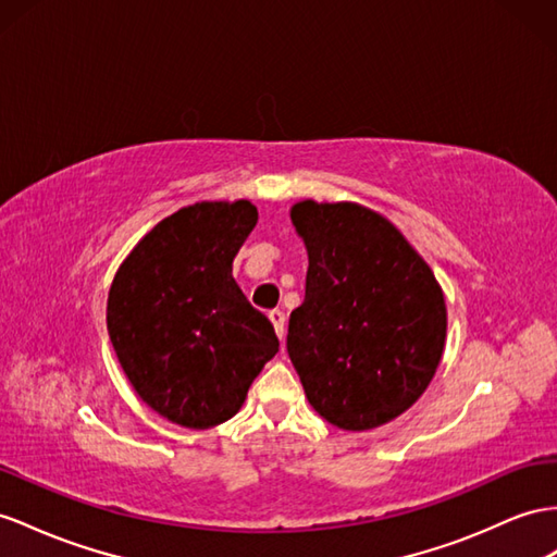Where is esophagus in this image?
<instances>
[{"label":"esophagus","mask_w":557,"mask_h":557,"mask_svg":"<svg viewBox=\"0 0 557 557\" xmlns=\"http://www.w3.org/2000/svg\"><path fill=\"white\" fill-rule=\"evenodd\" d=\"M268 318H270V322H273L275 334H277L280 341H282V338H284V326H287V318H284V312H282V310H270Z\"/></svg>","instance_id":"obj_1"}]
</instances>
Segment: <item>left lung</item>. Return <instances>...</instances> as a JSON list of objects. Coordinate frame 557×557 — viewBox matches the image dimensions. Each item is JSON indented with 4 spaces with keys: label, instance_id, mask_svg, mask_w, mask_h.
Returning a JSON list of instances; mask_svg holds the SVG:
<instances>
[{
    "label": "left lung",
    "instance_id": "left-lung-1",
    "mask_svg": "<svg viewBox=\"0 0 557 557\" xmlns=\"http://www.w3.org/2000/svg\"><path fill=\"white\" fill-rule=\"evenodd\" d=\"M308 251L287 352L312 409L372 431L414 405L445 352L447 306L431 265L379 211L304 199L289 211Z\"/></svg>",
    "mask_w": 557,
    "mask_h": 557
}]
</instances>
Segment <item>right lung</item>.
<instances>
[{
    "instance_id": "right-lung-1",
    "label": "right lung",
    "mask_w": 557,
    "mask_h": 557,
    "mask_svg": "<svg viewBox=\"0 0 557 557\" xmlns=\"http://www.w3.org/2000/svg\"><path fill=\"white\" fill-rule=\"evenodd\" d=\"M256 221L249 199L183 207L138 242L110 284L112 348L140 400L171 423L205 431L233 419L280 348L233 277Z\"/></svg>"
}]
</instances>
